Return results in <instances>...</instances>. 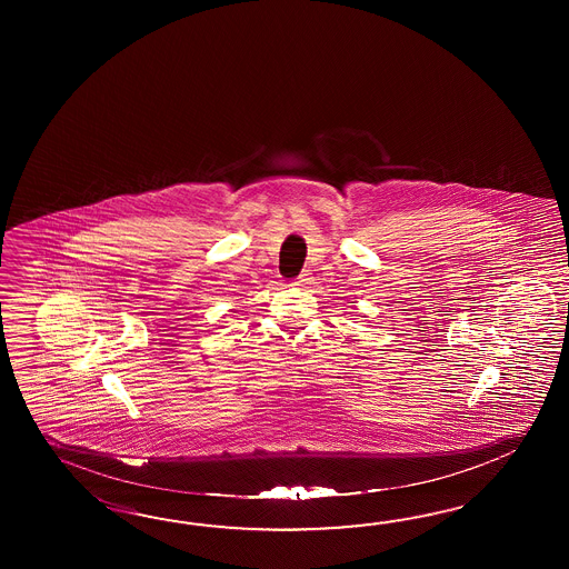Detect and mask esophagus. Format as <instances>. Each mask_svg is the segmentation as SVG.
Wrapping results in <instances>:
<instances>
[{
	"label": "esophagus",
	"instance_id": "1",
	"mask_svg": "<svg viewBox=\"0 0 569 569\" xmlns=\"http://www.w3.org/2000/svg\"><path fill=\"white\" fill-rule=\"evenodd\" d=\"M309 272H302L301 277L299 279L295 280V284L297 287H305V284H309Z\"/></svg>",
	"mask_w": 569,
	"mask_h": 569
}]
</instances>
